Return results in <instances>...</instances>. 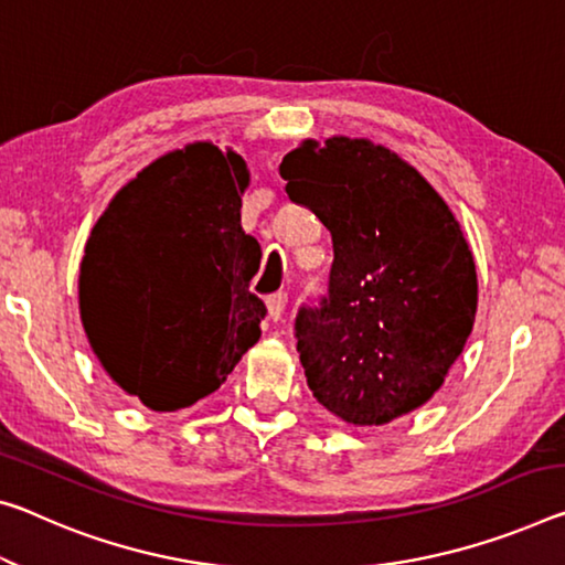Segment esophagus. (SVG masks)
<instances>
[{"instance_id":"obj_1","label":"esophagus","mask_w":565,"mask_h":565,"mask_svg":"<svg viewBox=\"0 0 565 565\" xmlns=\"http://www.w3.org/2000/svg\"><path fill=\"white\" fill-rule=\"evenodd\" d=\"M266 309H268V317H271L274 321H279L284 309H286V294L284 291H276L271 294V297L266 299Z\"/></svg>"}]
</instances>
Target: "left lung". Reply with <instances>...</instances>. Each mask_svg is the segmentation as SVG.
<instances>
[{
    "instance_id": "8db88e82",
    "label": "left lung",
    "mask_w": 565,
    "mask_h": 565,
    "mask_svg": "<svg viewBox=\"0 0 565 565\" xmlns=\"http://www.w3.org/2000/svg\"><path fill=\"white\" fill-rule=\"evenodd\" d=\"M279 173L334 246L327 294L294 324L309 390L349 425L423 407L476 321L478 274L460 223L415 168L364 138L303 140Z\"/></svg>"
}]
</instances>
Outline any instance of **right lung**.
Segmentation results:
<instances>
[{"instance_id":"right-lung-1","label":"right lung","mask_w":565,"mask_h":565,"mask_svg":"<svg viewBox=\"0 0 565 565\" xmlns=\"http://www.w3.org/2000/svg\"><path fill=\"white\" fill-rule=\"evenodd\" d=\"M246 160L213 142L160 156L87 238L79 319L113 382L156 412L216 392L262 337L248 291L262 246L241 228Z\"/></svg>"}]
</instances>
